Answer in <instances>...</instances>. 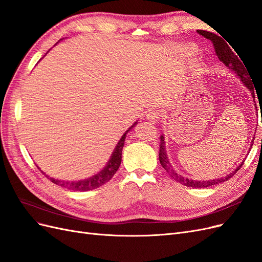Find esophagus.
<instances>
[{
    "mask_svg": "<svg viewBox=\"0 0 262 262\" xmlns=\"http://www.w3.org/2000/svg\"><path fill=\"white\" fill-rule=\"evenodd\" d=\"M146 118H147V120L150 122H157L161 118V113L158 112V110H152V112H149L146 115Z\"/></svg>",
    "mask_w": 262,
    "mask_h": 262,
    "instance_id": "esophagus-1",
    "label": "esophagus"
}]
</instances>
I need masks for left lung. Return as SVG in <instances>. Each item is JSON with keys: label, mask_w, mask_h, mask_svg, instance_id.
Listing matches in <instances>:
<instances>
[{"label": "left lung", "mask_w": 262, "mask_h": 262, "mask_svg": "<svg viewBox=\"0 0 262 262\" xmlns=\"http://www.w3.org/2000/svg\"><path fill=\"white\" fill-rule=\"evenodd\" d=\"M196 31H198V34L203 36L204 38H207V39H209V40L212 41L214 49H215V53L219 57L220 61L223 62L229 70L233 71V72H235V74L239 77V80L243 82V84L251 92L252 97L255 98V90H253V85H252L251 80H250L251 77H249L250 75L248 73V70H246V67H244L245 64L243 66L244 62L241 61L238 59L239 55L237 57V55L234 53V51L231 48H229V47H228L229 43L227 45V42H225L220 36H217L216 34L210 33V31H207V30H196ZM253 140H255V139H253ZM252 143H253V141H252ZM251 147H252V144L250 145V148ZM158 156H160V163L163 166V168L169 173V176L173 180H176L177 182H179V184H181V185L187 186V187H192V188H208V187H211V186H214V185L221 184V182H224V181L228 180L229 178H232L235 175V173L239 170V168L242 167L244 162H245V161H243L239 166H237V168L234 171H232L231 173H229V175H227L225 177L213 179V180L198 181V180L188 179L184 176L179 175V173H177L175 170H173L172 166L169 163L167 153H166L165 138L163 136L161 137L160 154H158Z\"/></svg>", "instance_id": "8db88e82"}]
</instances>
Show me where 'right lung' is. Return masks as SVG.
<instances>
[{
  "label": "right lung",
  "instance_id": "right-lung-1",
  "mask_svg": "<svg viewBox=\"0 0 262 262\" xmlns=\"http://www.w3.org/2000/svg\"><path fill=\"white\" fill-rule=\"evenodd\" d=\"M138 123L134 122L129 130H126L124 132L123 136L121 137L120 141L118 142L117 146L115 147L114 152L110 156V160L108 161L107 165L104 167V169H101L96 175H94L87 179H83V180H77V181H64V180H59V179H54V178H49V176H47L46 173L45 175L48 177L53 184L61 186L63 188H67L69 190H74V191H89V190H93L96 189L102 185H105L106 182H108L110 179L114 177V175L116 173V171L118 170L119 166L121 164V155H122V148L124 145V141H125V137L126 133H128L133 126H136V124Z\"/></svg>",
  "mask_w": 262,
  "mask_h": 262
}]
</instances>
